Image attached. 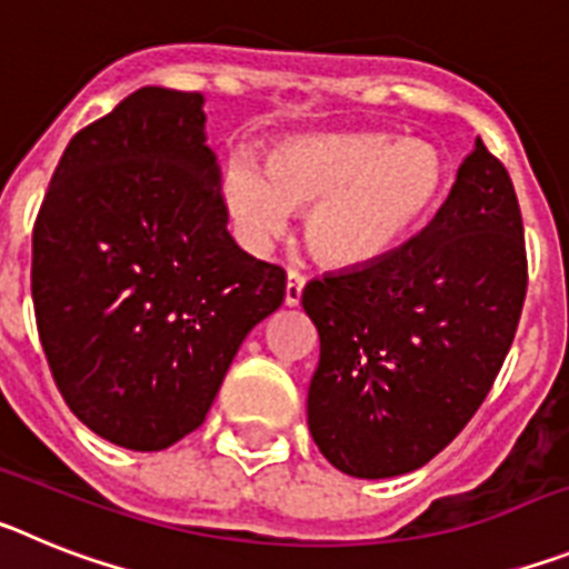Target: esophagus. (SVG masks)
<instances>
[{"instance_id":"34e87169","label":"esophagus","mask_w":569,"mask_h":569,"mask_svg":"<svg viewBox=\"0 0 569 569\" xmlns=\"http://www.w3.org/2000/svg\"><path fill=\"white\" fill-rule=\"evenodd\" d=\"M301 290H305V276L299 270H288V288H284V305L296 308L301 301Z\"/></svg>"}]
</instances>
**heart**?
I'll list each match as a JSON object with an SVG mask.
<instances>
[{
    "label": "heart",
    "mask_w": 569,
    "mask_h": 569,
    "mask_svg": "<svg viewBox=\"0 0 569 569\" xmlns=\"http://www.w3.org/2000/svg\"><path fill=\"white\" fill-rule=\"evenodd\" d=\"M441 188L439 153L387 133L301 136L276 144L264 168L233 159L224 170V204L248 248L268 250L290 213L310 207L305 239L333 268L393 256L436 208Z\"/></svg>",
    "instance_id": "b5f03b06"
}]
</instances>
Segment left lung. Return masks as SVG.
Instances as JSON below:
<instances>
[{"instance_id": "left-lung-1", "label": "left lung", "mask_w": 569, "mask_h": 569, "mask_svg": "<svg viewBox=\"0 0 569 569\" xmlns=\"http://www.w3.org/2000/svg\"><path fill=\"white\" fill-rule=\"evenodd\" d=\"M525 293L519 199L476 139L419 236L301 290L321 341L308 390L321 456L356 479H393L439 456L490 393Z\"/></svg>"}]
</instances>
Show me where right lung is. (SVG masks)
<instances>
[{
    "label": "right lung",
    "instance_id": "right-lung-1",
    "mask_svg": "<svg viewBox=\"0 0 569 569\" xmlns=\"http://www.w3.org/2000/svg\"><path fill=\"white\" fill-rule=\"evenodd\" d=\"M202 93L139 88L79 130L33 224L30 290L59 393L110 445L202 425L288 276L228 233Z\"/></svg>",
    "mask_w": 569,
    "mask_h": 569
}]
</instances>
